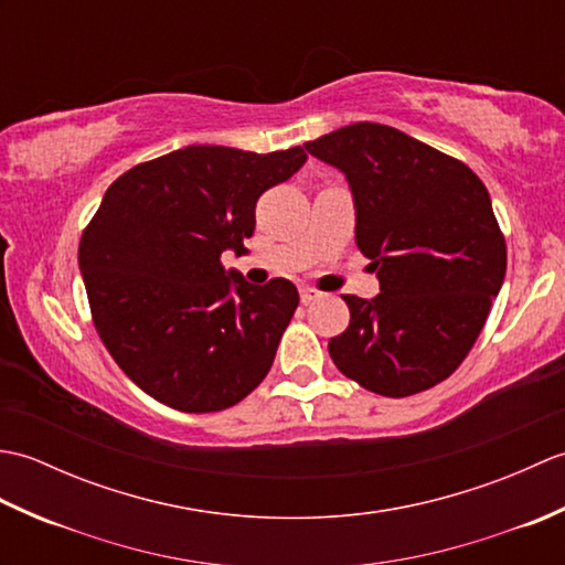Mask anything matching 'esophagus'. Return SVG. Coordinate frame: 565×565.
<instances>
[{
    "label": "esophagus",
    "mask_w": 565,
    "mask_h": 565,
    "mask_svg": "<svg viewBox=\"0 0 565 565\" xmlns=\"http://www.w3.org/2000/svg\"><path fill=\"white\" fill-rule=\"evenodd\" d=\"M316 298H320V291L310 289V286H303V289H301V303H303V306H308V303H313Z\"/></svg>",
    "instance_id": "1"
}]
</instances>
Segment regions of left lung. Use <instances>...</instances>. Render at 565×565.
Returning <instances> with one entry per match:
<instances>
[{
	"instance_id": "1",
	"label": "left lung",
	"mask_w": 565,
	"mask_h": 565,
	"mask_svg": "<svg viewBox=\"0 0 565 565\" xmlns=\"http://www.w3.org/2000/svg\"><path fill=\"white\" fill-rule=\"evenodd\" d=\"M306 150L352 186L356 247L381 294L342 296L350 326L334 366L359 386L405 398L449 379L471 352L508 269L488 189L471 167L383 124H352Z\"/></svg>"
}]
</instances>
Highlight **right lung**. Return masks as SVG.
Here are the masks:
<instances>
[{"label":"right lung","instance_id":"1","mask_svg":"<svg viewBox=\"0 0 565 565\" xmlns=\"http://www.w3.org/2000/svg\"><path fill=\"white\" fill-rule=\"evenodd\" d=\"M303 148L189 146L124 172L79 239L94 328L138 388L182 413H218L269 374L298 291L247 284L221 262L255 233L264 191L301 170Z\"/></svg>","mask_w":565,"mask_h":565}]
</instances>
